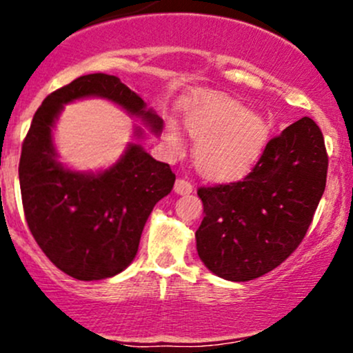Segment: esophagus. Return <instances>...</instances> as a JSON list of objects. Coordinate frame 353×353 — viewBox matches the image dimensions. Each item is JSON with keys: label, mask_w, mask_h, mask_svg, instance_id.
<instances>
[{"label": "esophagus", "mask_w": 353, "mask_h": 353, "mask_svg": "<svg viewBox=\"0 0 353 353\" xmlns=\"http://www.w3.org/2000/svg\"><path fill=\"white\" fill-rule=\"evenodd\" d=\"M192 184L185 179H177L176 184H174V192L179 194V196H185V194L192 192Z\"/></svg>", "instance_id": "34e87169"}]
</instances>
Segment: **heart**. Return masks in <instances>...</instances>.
Wrapping results in <instances>:
<instances>
[{"mask_svg":"<svg viewBox=\"0 0 353 353\" xmlns=\"http://www.w3.org/2000/svg\"><path fill=\"white\" fill-rule=\"evenodd\" d=\"M189 136L196 141L194 164L209 179L229 181L247 174L264 154L270 139V124L261 112L228 98H208L184 116ZM165 145L179 151L182 141L176 124H169Z\"/></svg>","mask_w":353,"mask_h":353,"instance_id":"b5f03b06","label":"heart"}]
</instances>
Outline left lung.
Returning <instances> with one entry per match:
<instances>
[{
  "instance_id": "1",
  "label": "left lung",
  "mask_w": 353,
  "mask_h": 353,
  "mask_svg": "<svg viewBox=\"0 0 353 353\" xmlns=\"http://www.w3.org/2000/svg\"><path fill=\"white\" fill-rule=\"evenodd\" d=\"M327 168L322 132L302 117L269 141L244 179L201 188L204 219L196 244L204 265L232 282L254 281L281 265L305 237Z\"/></svg>"
}]
</instances>
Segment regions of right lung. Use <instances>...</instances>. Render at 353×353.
<instances>
[{"mask_svg": "<svg viewBox=\"0 0 353 353\" xmlns=\"http://www.w3.org/2000/svg\"><path fill=\"white\" fill-rule=\"evenodd\" d=\"M86 98L111 101L154 134L164 124L119 78L96 72L51 92L24 139L19 185L34 241L64 274L78 281H101L134 261L145 221L172 190L176 174L137 143L144 137L139 125L134 128L136 141L108 169L81 172L59 163L52 129L66 104Z\"/></svg>", "mask_w": 353, "mask_h": 353, "instance_id": "obj_1", "label": "right lung"}]
</instances>
